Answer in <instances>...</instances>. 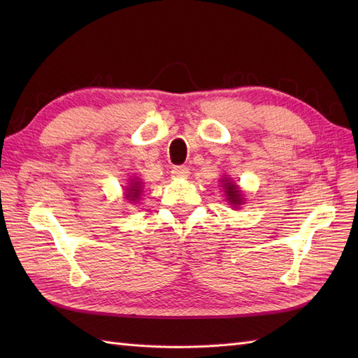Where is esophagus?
Returning a JSON list of instances; mask_svg holds the SVG:
<instances>
[{"label": "esophagus", "instance_id": "1", "mask_svg": "<svg viewBox=\"0 0 358 358\" xmlns=\"http://www.w3.org/2000/svg\"><path fill=\"white\" fill-rule=\"evenodd\" d=\"M172 175L177 178H185L189 175V169L186 166H175L172 167Z\"/></svg>", "mask_w": 358, "mask_h": 358}]
</instances>
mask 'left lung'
Instances as JSON below:
<instances>
[{
  "label": "left lung",
  "mask_w": 358,
  "mask_h": 358,
  "mask_svg": "<svg viewBox=\"0 0 358 358\" xmlns=\"http://www.w3.org/2000/svg\"><path fill=\"white\" fill-rule=\"evenodd\" d=\"M222 181H224L223 187L226 189L227 200H229L234 204V206H237V204L241 203V192L238 191V187L235 186V185H232L229 180H222Z\"/></svg>",
  "instance_id": "left-lung-1"
}]
</instances>
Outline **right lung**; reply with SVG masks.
I'll return each instance as SVG.
<instances>
[{"label":"right lung","instance_id":"right-lung-1","mask_svg":"<svg viewBox=\"0 0 358 358\" xmlns=\"http://www.w3.org/2000/svg\"><path fill=\"white\" fill-rule=\"evenodd\" d=\"M141 192H143V191H141V183H140V181H134V180H132L131 187H127L126 199H127L129 201H134V200L138 199Z\"/></svg>","mask_w":358,"mask_h":358}]
</instances>
